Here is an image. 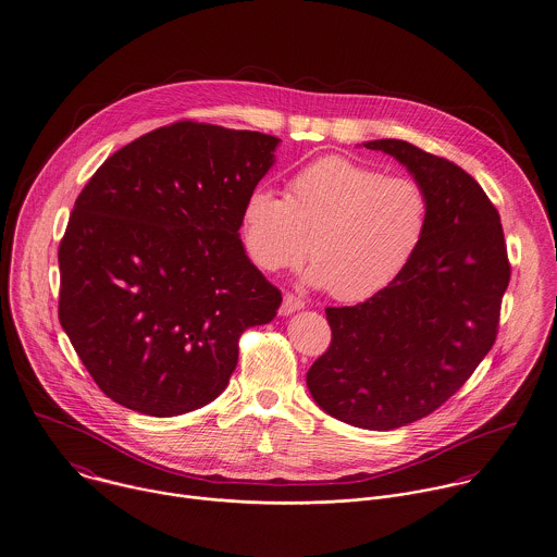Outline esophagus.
I'll list each match as a JSON object with an SVG mask.
<instances>
[{
  "label": "esophagus",
  "mask_w": 557,
  "mask_h": 557,
  "mask_svg": "<svg viewBox=\"0 0 557 557\" xmlns=\"http://www.w3.org/2000/svg\"><path fill=\"white\" fill-rule=\"evenodd\" d=\"M302 307H305V300H300V298L295 295H286L284 296V302H282L280 313H282V315H293L295 311H300Z\"/></svg>",
  "instance_id": "1"
}]
</instances>
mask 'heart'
<instances>
[{
  "mask_svg": "<svg viewBox=\"0 0 557 557\" xmlns=\"http://www.w3.org/2000/svg\"><path fill=\"white\" fill-rule=\"evenodd\" d=\"M429 216L417 178L327 156L296 170L284 197L262 187L246 197L242 244L267 273L298 267L309 250V284L356 302L399 280L425 242Z\"/></svg>",
  "mask_w": 557,
  "mask_h": 557,
  "instance_id": "1",
  "label": "heart"
}]
</instances>
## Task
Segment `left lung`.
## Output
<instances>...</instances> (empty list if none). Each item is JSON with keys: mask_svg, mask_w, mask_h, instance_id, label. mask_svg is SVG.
Segmentation results:
<instances>
[{"mask_svg": "<svg viewBox=\"0 0 557 557\" xmlns=\"http://www.w3.org/2000/svg\"><path fill=\"white\" fill-rule=\"evenodd\" d=\"M363 147L389 153L425 187L429 231L389 288L327 307L332 341L307 387L330 417L389 431L437 410L486 358L511 267L500 216L471 174L406 140Z\"/></svg>", "mask_w": 557, "mask_h": 557, "instance_id": "1", "label": "left lung"}]
</instances>
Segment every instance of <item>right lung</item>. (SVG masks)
<instances>
[{
    "instance_id": "right-lung-1",
    "label": "right lung",
    "mask_w": 557,
    "mask_h": 557,
    "mask_svg": "<svg viewBox=\"0 0 557 557\" xmlns=\"http://www.w3.org/2000/svg\"><path fill=\"white\" fill-rule=\"evenodd\" d=\"M280 138L176 122L115 151L75 199L59 246V320L113 401L149 417L225 392L244 330L282 293L250 262L242 210Z\"/></svg>"
}]
</instances>
